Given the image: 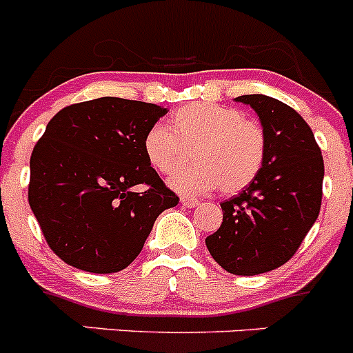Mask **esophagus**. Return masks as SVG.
<instances>
[{
    "label": "esophagus",
    "mask_w": 353,
    "mask_h": 353,
    "mask_svg": "<svg viewBox=\"0 0 353 353\" xmlns=\"http://www.w3.org/2000/svg\"><path fill=\"white\" fill-rule=\"evenodd\" d=\"M180 203H182L183 207H187V208H194V207H198L199 201H198V199H194V198H189V196H183V198L180 199Z\"/></svg>",
    "instance_id": "1"
}]
</instances>
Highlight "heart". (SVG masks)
I'll list each match as a JSON object with an SVG mask.
<instances>
[{
	"label": "heart",
	"instance_id": "b5f03b06",
	"mask_svg": "<svg viewBox=\"0 0 353 353\" xmlns=\"http://www.w3.org/2000/svg\"><path fill=\"white\" fill-rule=\"evenodd\" d=\"M189 151L195 162L181 168ZM143 152L159 173L175 171L168 183L176 192L201 194L221 185L224 194H235L260 173L265 132L232 105L187 104L171 114L170 130L154 125L145 134Z\"/></svg>",
	"mask_w": 353,
	"mask_h": 353
}]
</instances>
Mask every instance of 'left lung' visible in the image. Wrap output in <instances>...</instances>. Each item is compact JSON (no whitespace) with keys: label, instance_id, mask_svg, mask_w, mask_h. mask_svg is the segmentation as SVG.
I'll use <instances>...</instances> for the list:
<instances>
[{"label":"left lung","instance_id":"1","mask_svg":"<svg viewBox=\"0 0 353 353\" xmlns=\"http://www.w3.org/2000/svg\"><path fill=\"white\" fill-rule=\"evenodd\" d=\"M235 101L260 117L263 164L244 191L221 203L223 224L205 244L226 272L256 276L286 263L316 221L323 159L311 127L285 102L267 95Z\"/></svg>","mask_w":353,"mask_h":353}]
</instances>
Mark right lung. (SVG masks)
I'll list each match as a JSON object with an SVG mask.
<instances>
[{
  "mask_svg": "<svg viewBox=\"0 0 353 353\" xmlns=\"http://www.w3.org/2000/svg\"><path fill=\"white\" fill-rule=\"evenodd\" d=\"M168 109L101 97L52 117L30 159L28 199L49 248L93 274L129 267L155 219L179 205L143 152ZM147 185L143 193L132 189Z\"/></svg>",
  "mask_w": 353,
  "mask_h": 353,
  "instance_id": "add662e5",
  "label": "right lung"
}]
</instances>
